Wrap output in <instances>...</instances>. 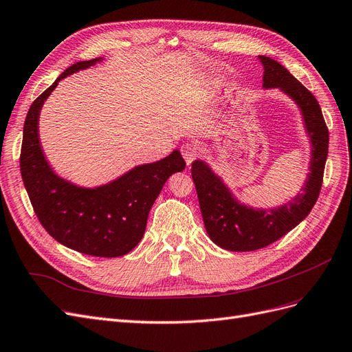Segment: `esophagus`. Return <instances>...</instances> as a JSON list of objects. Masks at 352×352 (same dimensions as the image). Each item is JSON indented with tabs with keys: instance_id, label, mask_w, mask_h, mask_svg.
<instances>
[{
	"instance_id": "1",
	"label": "esophagus",
	"mask_w": 352,
	"mask_h": 352,
	"mask_svg": "<svg viewBox=\"0 0 352 352\" xmlns=\"http://www.w3.org/2000/svg\"><path fill=\"white\" fill-rule=\"evenodd\" d=\"M180 151H182V155H184L188 166L192 163L194 160L197 158V155H198V148L194 144H185V145H182V148H180Z\"/></svg>"
}]
</instances>
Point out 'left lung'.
I'll return each mask as SVG.
<instances>
[{
	"label": "left lung",
	"mask_w": 352,
	"mask_h": 352,
	"mask_svg": "<svg viewBox=\"0 0 352 352\" xmlns=\"http://www.w3.org/2000/svg\"><path fill=\"white\" fill-rule=\"evenodd\" d=\"M258 58L264 67L263 88H278L301 111L305 132L311 144L308 166L310 172L300 192L285 204L273 208H254L242 204L204 160H195L190 173L197 188L206 230L212 242L228 251L245 252L264 248L300 225L310 214L320 194L327 158L329 131L314 95L280 63L264 56Z\"/></svg>",
	"instance_id": "1"
}]
</instances>
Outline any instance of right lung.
I'll return each instance as SVG.
<instances>
[{"label": "right lung", "instance_id": "right-lung-1", "mask_svg": "<svg viewBox=\"0 0 352 352\" xmlns=\"http://www.w3.org/2000/svg\"><path fill=\"white\" fill-rule=\"evenodd\" d=\"M100 61L101 57L70 66L32 102L23 127L20 172L35 214L52 238L78 252L111 258L122 257L140 243L166 180L182 172L186 163L175 150L158 162L135 166L94 188L79 186L52 170L39 141L42 105L61 79Z\"/></svg>", "mask_w": 352, "mask_h": 352}]
</instances>
